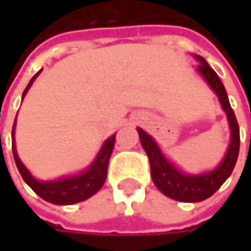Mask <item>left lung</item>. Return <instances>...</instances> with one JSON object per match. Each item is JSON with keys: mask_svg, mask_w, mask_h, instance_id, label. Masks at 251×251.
<instances>
[{"mask_svg": "<svg viewBox=\"0 0 251 251\" xmlns=\"http://www.w3.org/2000/svg\"><path fill=\"white\" fill-rule=\"evenodd\" d=\"M195 58L201 64L198 67V73L205 78L209 87L217 93L220 103L226 113V119L229 125L231 142L228 145L226 157L218 164V167L203 175H186L180 172L173 163H170L164 157V154L161 152V150L158 148L157 142L152 139L151 135H148L145 130L138 127L141 145L150 158L151 177L154 184L167 198H172L178 202H202L209 196H212L231 176L240 151V127L237 124L235 115L231 109L226 87L221 82L220 76L217 75V73L208 65V62L202 56L195 55Z\"/></svg>", "mask_w": 251, "mask_h": 251, "instance_id": "1", "label": "left lung"}]
</instances>
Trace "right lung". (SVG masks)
<instances>
[{
	"mask_svg": "<svg viewBox=\"0 0 251 251\" xmlns=\"http://www.w3.org/2000/svg\"><path fill=\"white\" fill-rule=\"evenodd\" d=\"M40 71L27 84L25 93H23V97L28 91L33 81L36 79V76L40 74ZM14 127H16V121H14V126H13V135H14ZM115 138H116V135L110 136L103 144L96 160L91 163V166L87 170H84L79 175L64 177V178L53 180V181H40L30 175V172L25 169V164L22 163V160L17 155L14 141H13V155H14L16 166H17L20 175L23 177V180L31 187V190L36 195H39L46 202H50L55 205H73V203H78V202L88 199L90 196L97 193L101 189V186L104 184L106 177H107L109 160H110V155H112V151L115 147Z\"/></svg>",
	"mask_w": 251,
	"mask_h": 251,
	"instance_id": "right-lung-1",
	"label": "right lung"
}]
</instances>
